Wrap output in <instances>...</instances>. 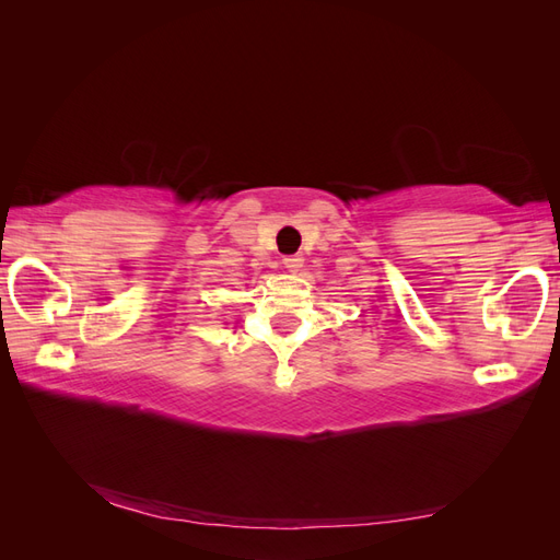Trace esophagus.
<instances>
[{
	"instance_id": "1",
	"label": "esophagus",
	"mask_w": 560,
	"mask_h": 560,
	"mask_svg": "<svg viewBox=\"0 0 560 560\" xmlns=\"http://www.w3.org/2000/svg\"><path fill=\"white\" fill-rule=\"evenodd\" d=\"M282 264L287 266L290 273H299V270L303 268V257H301V254H290V257L282 259Z\"/></svg>"
}]
</instances>
